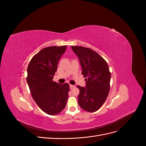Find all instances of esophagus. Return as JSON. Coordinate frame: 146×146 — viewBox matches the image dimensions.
I'll list each match as a JSON object with an SVG mask.
<instances>
[{"instance_id": "esophagus-1", "label": "esophagus", "mask_w": 146, "mask_h": 146, "mask_svg": "<svg viewBox=\"0 0 146 146\" xmlns=\"http://www.w3.org/2000/svg\"><path fill=\"white\" fill-rule=\"evenodd\" d=\"M75 87L74 85H70V89H72V88H74Z\"/></svg>"}]
</instances>
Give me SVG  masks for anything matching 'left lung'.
I'll return each mask as SVG.
<instances>
[{
  "label": "left lung",
  "mask_w": 146,
  "mask_h": 146,
  "mask_svg": "<svg viewBox=\"0 0 146 146\" xmlns=\"http://www.w3.org/2000/svg\"><path fill=\"white\" fill-rule=\"evenodd\" d=\"M78 57L86 86L80 90L78 104L83 110L95 112L101 108L108 95L111 74L106 61L95 51L81 46H72Z\"/></svg>",
  "instance_id": "8db88e82"
}]
</instances>
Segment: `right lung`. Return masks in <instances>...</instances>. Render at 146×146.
Instances as JSON below:
<instances>
[{"mask_svg": "<svg viewBox=\"0 0 146 146\" xmlns=\"http://www.w3.org/2000/svg\"><path fill=\"white\" fill-rule=\"evenodd\" d=\"M67 46H52L38 52L31 60L27 82L34 100L46 113L54 115L65 108L70 90L68 83L53 82L58 61Z\"/></svg>", "mask_w": 146, "mask_h": 146, "instance_id": "1", "label": "right lung"}]
</instances>
